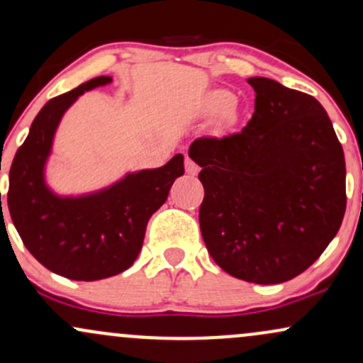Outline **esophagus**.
<instances>
[{
    "instance_id": "esophagus-1",
    "label": "esophagus",
    "mask_w": 363,
    "mask_h": 363,
    "mask_svg": "<svg viewBox=\"0 0 363 363\" xmlns=\"http://www.w3.org/2000/svg\"><path fill=\"white\" fill-rule=\"evenodd\" d=\"M186 172L189 174V176H196V174L199 172V167L191 160V158H186Z\"/></svg>"
}]
</instances>
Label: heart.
Returning <instances> with one entry per match:
<instances>
[{"label":"heart","instance_id":"heart-1","mask_svg":"<svg viewBox=\"0 0 363 363\" xmlns=\"http://www.w3.org/2000/svg\"><path fill=\"white\" fill-rule=\"evenodd\" d=\"M232 104H234V95L225 90H213L203 97L201 112L203 114L223 112L222 123L225 126H230V124L235 123V111L232 107Z\"/></svg>","mask_w":363,"mask_h":363}]
</instances>
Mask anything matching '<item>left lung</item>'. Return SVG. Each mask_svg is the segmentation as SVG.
Listing matches in <instances>:
<instances>
[{
    "label": "left lung",
    "mask_w": 363,
    "mask_h": 363,
    "mask_svg": "<svg viewBox=\"0 0 363 363\" xmlns=\"http://www.w3.org/2000/svg\"><path fill=\"white\" fill-rule=\"evenodd\" d=\"M254 114L242 131L198 138L199 227L208 252L239 280L289 281L323 254L347 208L345 155L312 95L269 78L247 80Z\"/></svg>",
    "instance_id": "obj_1"
}]
</instances>
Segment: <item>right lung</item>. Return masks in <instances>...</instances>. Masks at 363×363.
Returning <instances> with one entry per match:
<instances>
[{"label": "right lung", "mask_w": 363, "mask_h": 363, "mask_svg": "<svg viewBox=\"0 0 363 363\" xmlns=\"http://www.w3.org/2000/svg\"><path fill=\"white\" fill-rule=\"evenodd\" d=\"M111 82L91 78L45 104L10 169L8 210L25 247L49 272L77 281L128 269L141 251L150 216L184 174V155L177 153L162 167L128 172L94 193L61 196L48 186L45 164L65 112L85 91Z\"/></svg>", "instance_id": "1"}]
</instances>
